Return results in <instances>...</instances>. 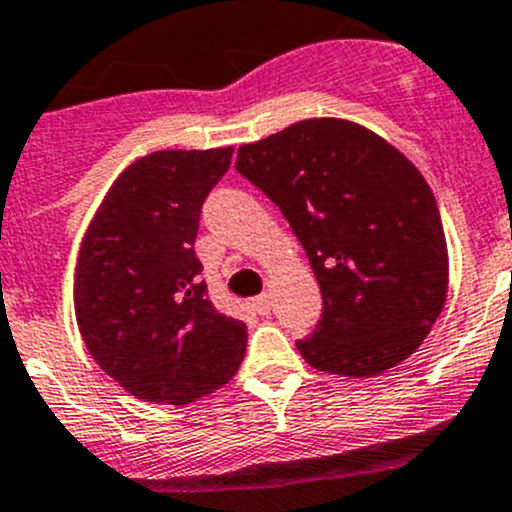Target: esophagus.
I'll use <instances>...</instances> for the list:
<instances>
[{"label": "esophagus", "instance_id": "34e87169", "mask_svg": "<svg viewBox=\"0 0 512 512\" xmlns=\"http://www.w3.org/2000/svg\"><path fill=\"white\" fill-rule=\"evenodd\" d=\"M251 306H253V311H256V314H269L271 311V306H274V301H271V294H261V296H256V299L251 301Z\"/></svg>", "mask_w": 512, "mask_h": 512}]
</instances>
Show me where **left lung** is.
I'll list each match as a JSON object with an SVG mask.
<instances>
[{
	"instance_id": "1",
	"label": "left lung",
	"mask_w": 512,
	"mask_h": 512,
	"mask_svg": "<svg viewBox=\"0 0 512 512\" xmlns=\"http://www.w3.org/2000/svg\"><path fill=\"white\" fill-rule=\"evenodd\" d=\"M236 170L279 206L321 289L319 372L374 377L425 342L447 296V243L420 170L357 123L301 120L241 145Z\"/></svg>"
}]
</instances>
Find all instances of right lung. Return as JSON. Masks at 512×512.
<instances>
[{
	"mask_svg": "<svg viewBox=\"0 0 512 512\" xmlns=\"http://www.w3.org/2000/svg\"><path fill=\"white\" fill-rule=\"evenodd\" d=\"M231 155L158 150L135 160L82 238L80 334L102 372L145 402H196L226 384L246 354V324L216 311L193 251L203 201Z\"/></svg>",
	"mask_w": 512,
	"mask_h": 512,
	"instance_id": "1",
	"label": "right lung"
}]
</instances>
